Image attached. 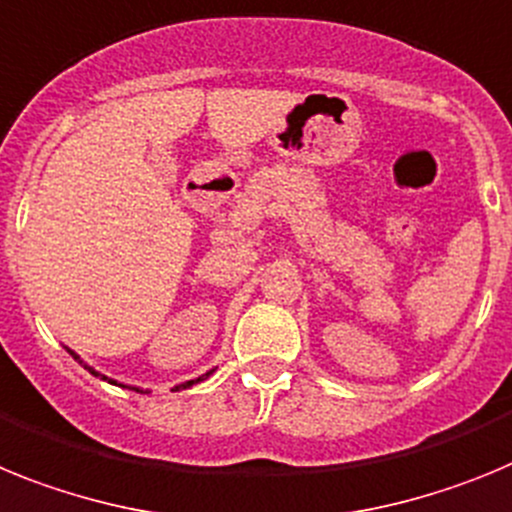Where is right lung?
<instances>
[{
	"label": "right lung",
	"mask_w": 512,
	"mask_h": 512,
	"mask_svg": "<svg viewBox=\"0 0 512 512\" xmlns=\"http://www.w3.org/2000/svg\"><path fill=\"white\" fill-rule=\"evenodd\" d=\"M69 353H71V350H69ZM71 355H74V358H77V361H79V355H77V353H71ZM79 363H82V361H79ZM84 368H90V366H84ZM90 373H95V376H100V373H97V371H92V368H90ZM206 376H208V373H206ZM102 379H105V381H110L108 376H102ZM195 381H203V379H195ZM195 381H188V384H182V386H193ZM110 384H113V381H110ZM136 391H139V389H136Z\"/></svg>",
	"instance_id": "right-lung-1"
}]
</instances>
